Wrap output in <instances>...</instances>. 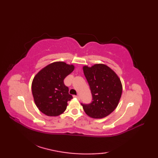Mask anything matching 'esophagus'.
<instances>
[{"mask_svg":"<svg viewBox=\"0 0 158 158\" xmlns=\"http://www.w3.org/2000/svg\"><path fill=\"white\" fill-rule=\"evenodd\" d=\"M74 97H75V98H77V99H79V100H80V97H79V96H74Z\"/></svg>","mask_w":158,"mask_h":158,"instance_id":"1","label":"esophagus"}]
</instances>
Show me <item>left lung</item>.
<instances>
[{
  "instance_id": "left-lung-1",
  "label": "left lung",
  "mask_w": 158,
  "mask_h": 158,
  "mask_svg": "<svg viewBox=\"0 0 158 158\" xmlns=\"http://www.w3.org/2000/svg\"><path fill=\"white\" fill-rule=\"evenodd\" d=\"M83 70L92 95L91 103H81L83 110L92 118H104L118 105L122 93V82L117 74L103 64L84 66Z\"/></svg>"
}]
</instances>
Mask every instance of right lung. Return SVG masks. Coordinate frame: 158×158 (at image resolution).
<instances>
[{"mask_svg":"<svg viewBox=\"0 0 158 158\" xmlns=\"http://www.w3.org/2000/svg\"><path fill=\"white\" fill-rule=\"evenodd\" d=\"M75 66L64 62L46 66L36 74L32 83V92L35 105L48 116H58L64 112L68 101L73 98L64 79Z\"/></svg>","mask_w":158,"mask_h":158,"instance_id":"1","label":"right lung"}]
</instances>
